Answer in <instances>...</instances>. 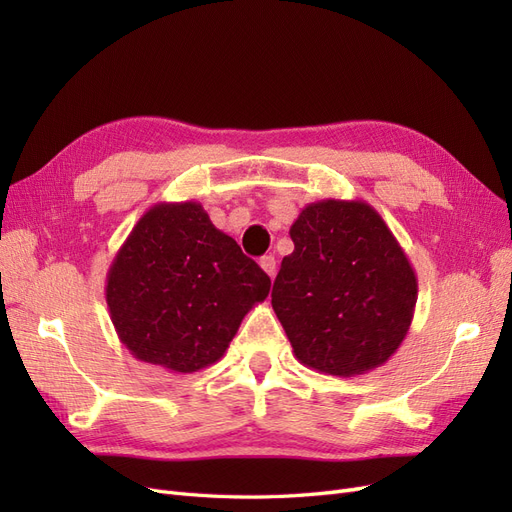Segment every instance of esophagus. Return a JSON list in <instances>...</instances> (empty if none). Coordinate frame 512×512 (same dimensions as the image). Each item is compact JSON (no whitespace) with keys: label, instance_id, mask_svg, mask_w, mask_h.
<instances>
[{"label":"esophagus","instance_id":"esophagus-1","mask_svg":"<svg viewBox=\"0 0 512 512\" xmlns=\"http://www.w3.org/2000/svg\"><path fill=\"white\" fill-rule=\"evenodd\" d=\"M258 265L262 267V271H265L269 277H275V258L273 256H262L258 260Z\"/></svg>","mask_w":512,"mask_h":512}]
</instances>
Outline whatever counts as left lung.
<instances>
[{"label":"left lung","instance_id":"left-lung-1","mask_svg":"<svg viewBox=\"0 0 512 512\" xmlns=\"http://www.w3.org/2000/svg\"><path fill=\"white\" fill-rule=\"evenodd\" d=\"M271 305L297 359L352 378L384 365L404 342L416 273L391 228L365 200L309 203L290 226Z\"/></svg>","mask_w":512,"mask_h":512}]
</instances>
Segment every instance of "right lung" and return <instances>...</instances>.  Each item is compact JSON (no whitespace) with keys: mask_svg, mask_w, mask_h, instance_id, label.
Instances as JSON below:
<instances>
[{"mask_svg":"<svg viewBox=\"0 0 512 512\" xmlns=\"http://www.w3.org/2000/svg\"><path fill=\"white\" fill-rule=\"evenodd\" d=\"M271 280L194 200L143 213L106 273V305L138 361L192 374L220 361Z\"/></svg>","mask_w":512,"mask_h":512,"instance_id":"1","label":"right lung"}]
</instances>
